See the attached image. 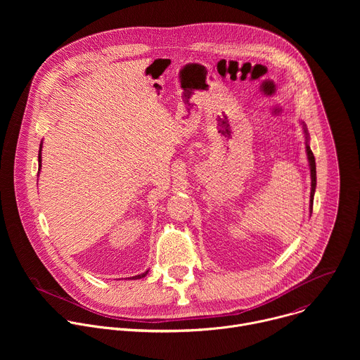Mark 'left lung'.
I'll return each mask as SVG.
<instances>
[{
    "instance_id": "obj_1",
    "label": "left lung",
    "mask_w": 360,
    "mask_h": 360,
    "mask_svg": "<svg viewBox=\"0 0 360 360\" xmlns=\"http://www.w3.org/2000/svg\"><path fill=\"white\" fill-rule=\"evenodd\" d=\"M304 127V125H303ZM304 129V134H306V139H309V136H307V132H306V128ZM306 153H307V160H309V167H311V179H312V189H311V203H309V208L311 211L314 210V195H315V189H316V164H315V157H314V152L311 150V146L307 145V141H306Z\"/></svg>"
}]
</instances>
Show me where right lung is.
<instances>
[{"label": "right lung", "mask_w": 360, "mask_h": 360, "mask_svg": "<svg viewBox=\"0 0 360 360\" xmlns=\"http://www.w3.org/2000/svg\"><path fill=\"white\" fill-rule=\"evenodd\" d=\"M38 162H39V168H41V146H39V153H38ZM146 274H148V271H146V272H143V274H141V275H136V276H134L132 279H141V278L146 276Z\"/></svg>", "instance_id": "obj_1"}]
</instances>
